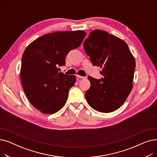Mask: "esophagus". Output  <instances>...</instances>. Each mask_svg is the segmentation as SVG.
<instances>
[{
    "label": "esophagus",
    "instance_id": "34e87169",
    "mask_svg": "<svg viewBox=\"0 0 157 157\" xmlns=\"http://www.w3.org/2000/svg\"><path fill=\"white\" fill-rule=\"evenodd\" d=\"M76 76H77V78H80V79H85V77H84V76H79V75H76Z\"/></svg>",
    "mask_w": 157,
    "mask_h": 157
}]
</instances>
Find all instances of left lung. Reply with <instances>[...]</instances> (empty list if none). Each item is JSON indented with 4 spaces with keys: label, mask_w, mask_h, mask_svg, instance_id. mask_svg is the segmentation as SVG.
<instances>
[{
    "label": "left lung",
    "mask_w": 157,
    "mask_h": 157,
    "mask_svg": "<svg viewBox=\"0 0 157 157\" xmlns=\"http://www.w3.org/2000/svg\"><path fill=\"white\" fill-rule=\"evenodd\" d=\"M83 46L93 65L102 68V79L88 77L91 86L86 100L95 110L111 113L123 104L133 87L136 67L134 57L128 45L107 32L95 30L90 33Z\"/></svg>",
    "instance_id": "8db88e82"
}]
</instances>
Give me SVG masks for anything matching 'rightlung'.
I'll return each mask as SVG.
<instances>
[{"instance_id":"1","label":"right lung","mask_w":157,"mask_h":157,"mask_svg":"<svg viewBox=\"0 0 157 157\" xmlns=\"http://www.w3.org/2000/svg\"><path fill=\"white\" fill-rule=\"evenodd\" d=\"M86 36L83 30L55 32L32 42L21 59L20 79L28 100L44 114H53L67 101L76 76L59 72L68 53L78 48Z\"/></svg>"}]
</instances>
